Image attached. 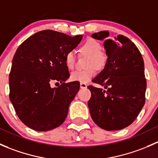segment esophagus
Returning <instances> with one entry per match:
<instances>
[{
  "instance_id": "esophagus-1",
  "label": "esophagus",
  "mask_w": 158,
  "mask_h": 158,
  "mask_svg": "<svg viewBox=\"0 0 158 158\" xmlns=\"http://www.w3.org/2000/svg\"><path fill=\"white\" fill-rule=\"evenodd\" d=\"M80 88H81V89H85V88H87V84L83 83V82H81V83H80Z\"/></svg>"
}]
</instances>
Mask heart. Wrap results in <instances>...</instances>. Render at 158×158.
<instances>
[{
	"label": "heart",
	"mask_w": 158,
	"mask_h": 158,
	"mask_svg": "<svg viewBox=\"0 0 158 158\" xmlns=\"http://www.w3.org/2000/svg\"><path fill=\"white\" fill-rule=\"evenodd\" d=\"M102 46L99 42L94 39H88L85 41L80 48L82 54L89 56L87 66L88 69L84 70H76L70 75V79L73 81L86 83L89 82L96 74L95 69H100L104 66L106 62V57L103 52H101ZM75 54L73 51H69L65 56V63L69 69L75 66Z\"/></svg>",
	"instance_id": "obj_1"
}]
</instances>
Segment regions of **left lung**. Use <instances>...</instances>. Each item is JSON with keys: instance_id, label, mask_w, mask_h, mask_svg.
Masks as SVG:
<instances>
[{"instance_id": "8db88e82", "label": "left lung", "mask_w": 158, "mask_h": 158, "mask_svg": "<svg viewBox=\"0 0 158 158\" xmlns=\"http://www.w3.org/2000/svg\"><path fill=\"white\" fill-rule=\"evenodd\" d=\"M109 31L92 35L104 40L107 61L104 69L92 82L105 89L89 85L88 102L93 122L107 131L123 129L136 119L145 102L147 87L144 65L139 49L130 40L118 35L109 39Z\"/></svg>"}]
</instances>
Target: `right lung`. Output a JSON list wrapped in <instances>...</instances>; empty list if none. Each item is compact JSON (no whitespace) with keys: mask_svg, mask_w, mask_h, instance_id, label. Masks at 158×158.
I'll use <instances>...</instances> for the list:
<instances>
[{"mask_svg":"<svg viewBox=\"0 0 158 158\" xmlns=\"http://www.w3.org/2000/svg\"><path fill=\"white\" fill-rule=\"evenodd\" d=\"M82 38L46 30L32 35L17 48L9 75V97L19 118L30 128L47 131L66 119L80 85L77 81L65 82L69 77L65 56ZM52 81L60 86L52 88Z\"/></svg>","mask_w":158,"mask_h":158,"instance_id":"right-lung-1","label":"right lung"}]
</instances>
